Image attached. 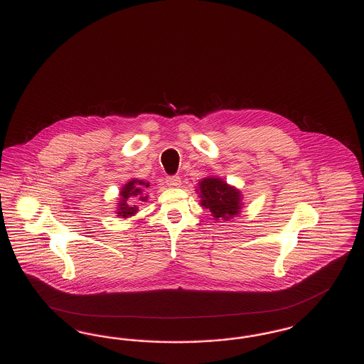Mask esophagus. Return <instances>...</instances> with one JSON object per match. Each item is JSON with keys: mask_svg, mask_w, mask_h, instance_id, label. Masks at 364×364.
Masks as SVG:
<instances>
[{"mask_svg": "<svg viewBox=\"0 0 364 364\" xmlns=\"http://www.w3.org/2000/svg\"><path fill=\"white\" fill-rule=\"evenodd\" d=\"M166 184L169 187H180L181 186V178L178 176H169V177H166Z\"/></svg>", "mask_w": 364, "mask_h": 364, "instance_id": "obj_1", "label": "esophagus"}]
</instances>
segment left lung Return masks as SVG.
I'll list each match as a JSON object with an SVG mask.
<instances>
[{"instance_id": "1", "label": "left lung", "mask_w": 364, "mask_h": 364, "mask_svg": "<svg viewBox=\"0 0 364 364\" xmlns=\"http://www.w3.org/2000/svg\"><path fill=\"white\" fill-rule=\"evenodd\" d=\"M200 206L208 208L215 220L237 215L242 208V193L235 187L228 186L223 178L206 177L199 181Z\"/></svg>"}]
</instances>
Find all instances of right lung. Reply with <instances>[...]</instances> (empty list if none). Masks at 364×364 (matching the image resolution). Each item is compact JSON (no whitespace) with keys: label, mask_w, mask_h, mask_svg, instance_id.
I'll return each mask as SVG.
<instances>
[{"label":"right lung","mask_w":364,"mask_h":364,"mask_svg":"<svg viewBox=\"0 0 364 364\" xmlns=\"http://www.w3.org/2000/svg\"><path fill=\"white\" fill-rule=\"evenodd\" d=\"M149 183H144L143 180H136L132 178L129 180L127 184H124L120 190V198L117 199V215L122 218H128L132 217L134 214H136L138 208L135 203H132V200L136 198L140 202H146L147 200V195L143 193L144 188H149Z\"/></svg>","instance_id":"obj_1"}]
</instances>
